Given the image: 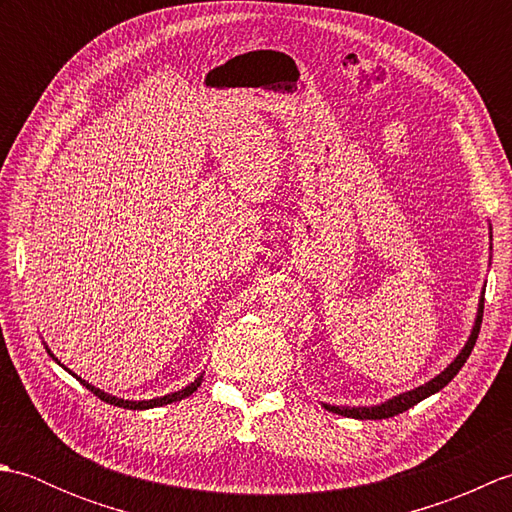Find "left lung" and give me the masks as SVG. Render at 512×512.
<instances>
[{"label": "left lung", "instance_id": "obj_1", "mask_svg": "<svg viewBox=\"0 0 512 512\" xmlns=\"http://www.w3.org/2000/svg\"><path fill=\"white\" fill-rule=\"evenodd\" d=\"M488 233H491V250H493V226L488 224ZM484 292L486 288H482L480 292V301H477V312H475V321H473V328L469 339L462 345V350L458 352V356L453 358V361L442 369L438 376H433L427 383L416 387V389H409V391H402V394L389 398L385 402H378V405H369V407H339V405H330V402H321L323 409H328L332 413H339V416L345 418H356V420H383V418H391V416H398V413L411 409L413 405H418L420 400L429 398L433 394H438L442 387H447L453 376L460 372L462 365L466 363V358L471 356L473 345L477 341V334H480V325H482V314H484Z\"/></svg>", "mask_w": 512, "mask_h": 512}]
</instances>
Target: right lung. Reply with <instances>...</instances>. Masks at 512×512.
I'll return each instance as SVG.
<instances>
[{"label": "right lung", "instance_id": "add662e5", "mask_svg": "<svg viewBox=\"0 0 512 512\" xmlns=\"http://www.w3.org/2000/svg\"><path fill=\"white\" fill-rule=\"evenodd\" d=\"M43 347H46L48 350V354L52 356V361H57L59 365H61V361L57 356H54L52 352H50V347L46 345V341H43ZM65 372L68 374H72L76 380H79V383L83 385V387H88L94 396H99L101 400H105V402H110V405H114V407H123V409H138V411H143V409H154V407H162V405H171V402H178V400H182V398H187V396H191L195 389H198L200 385H202V378H204V372L193 380V383H189L187 387H182V389H178V391H171V394H165V396H156V398H149V400H129V398H118V396H112V394H107V391H103V389H99L96 385H92V383H88V380H83L81 376H76L72 369H68L65 365H61Z\"/></svg>", "mask_w": 512, "mask_h": 512}]
</instances>
